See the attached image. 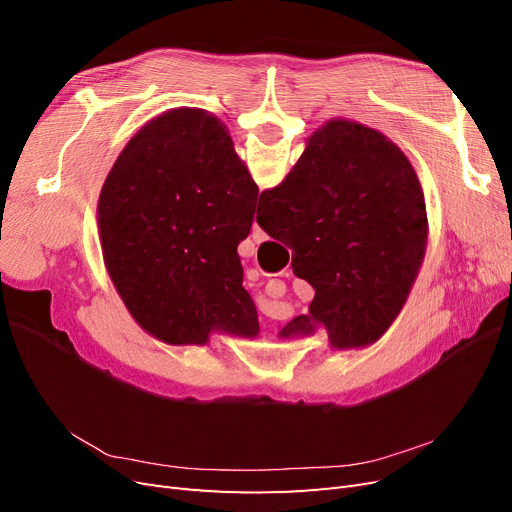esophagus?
<instances>
[{"mask_svg":"<svg viewBox=\"0 0 512 512\" xmlns=\"http://www.w3.org/2000/svg\"><path fill=\"white\" fill-rule=\"evenodd\" d=\"M252 239L256 241V243H260V241H265L267 239V235H265V230H262L256 222H254V226H252Z\"/></svg>","mask_w":512,"mask_h":512,"instance_id":"obj_1","label":"esophagus"}]
</instances>
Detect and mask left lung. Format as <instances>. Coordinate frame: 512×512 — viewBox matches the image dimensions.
<instances>
[{
    "mask_svg": "<svg viewBox=\"0 0 512 512\" xmlns=\"http://www.w3.org/2000/svg\"><path fill=\"white\" fill-rule=\"evenodd\" d=\"M256 198L228 128L203 108H173L130 138L102 185L98 235L138 327L168 346L258 337L237 254Z\"/></svg>",
    "mask_w": 512,
    "mask_h": 512,
    "instance_id": "8db88e82",
    "label": "left lung"
}]
</instances>
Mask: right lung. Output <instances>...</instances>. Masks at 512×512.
<instances>
[{
    "mask_svg": "<svg viewBox=\"0 0 512 512\" xmlns=\"http://www.w3.org/2000/svg\"><path fill=\"white\" fill-rule=\"evenodd\" d=\"M258 224L292 250L316 290L282 339L322 327L335 350L376 344L404 309L427 250L425 194L391 138L331 119L307 138L286 179L260 194Z\"/></svg>",
    "mask_w": 512,
    "mask_h": 512,
    "instance_id": "add662e5",
    "label": "right lung"
}]
</instances>
